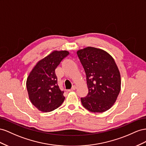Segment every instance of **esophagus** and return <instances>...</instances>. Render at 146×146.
Instances as JSON below:
<instances>
[{"mask_svg": "<svg viewBox=\"0 0 146 146\" xmlns=\"http://www.w3.org/2000/svg\"><path fill=\"white\" fill-rule=\"evenodd\" d=\"M76 89V86H73L72 88H71V89L70 90V91H73V90H74Z\"/></svg>", "mask_w": 146, "mask_h": 146, "instance_id": "1", "label": "esophagus"}]
</instances>
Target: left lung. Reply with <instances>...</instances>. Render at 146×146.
I'll return each instance as SVG.
<instances>
[{"mask_svg":"<svg viewBox=\"0 0 146 146\" xmlns=\"http://www.w3.org/2000/svg\"><path fill=\"white\" fill-rule=\"evenodd\" d=\"M84 70L88 94L82 106L93 112H105L114 105L120 90V74L115 62L102 49L87 47L77 51Z\"/></svg>","mask_w":146,"mask_h":146,"instance_id":"left-lung-1","label":"left lung"}]
</instances>
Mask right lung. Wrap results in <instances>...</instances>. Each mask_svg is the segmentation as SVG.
Instances as JSON below:
<instances>
[{"label":"right lung","instance_id":"right-lung-1","mask_svg":"<svg viewBox=\"0 0 146 146\" xmlns=\"http://www.w3.org/2000/svg\"><path fill=\"white\" fill-rule=\"evenodd\" d=\"M69 54L66 51H53L40 60L27 79L26 86L31 103L42 112H50L64 102V91L57 85L55 70Z\"/></svg>","mask_w":146,"mask_h":146}]
</instances>
